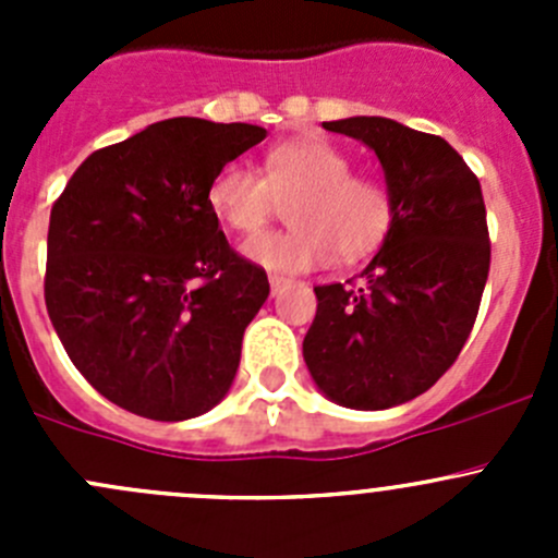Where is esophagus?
<instances>
[{"mask_svg": "<svg viewBox=\"0 0 558 558\" xmlns=\"http://www.w3.org/2000/svg\"><path fill=\"white\" fill-rule=\"evenodd\" d=\"M286 283H289V280H286V278H283V275H275V272H272V275H269V289H272V294H278V291H280V289H283V286H286Z\"/></svg>", "mask_w": 558, "mask_h": 558, "instance_id": "34e87169", "label": "esophagus"}]
</instances>
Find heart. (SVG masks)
Segmentation results:
<instances>
[{"mask_svg": "<svg viewBox=\"0 0 558 558\" xmlns=\"http://www.w3.org/2000/svg\"><path fill=\"white\" fill-rule=\"evenodd\" d=\"M351 156L324 137H296L269 148L264 174L227 161L207 183L213 216L238 234H253L290 199L283 232L247 240L245 256L278 272H307L337 256H369L393 227V194L380 178L351 172Z\"/></svg>", "mask_w": 558, "mask_h": 558, "instance_id": "1", "label": "heart"}]
</instances>
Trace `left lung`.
I'll return each instance as SVG.
<instances>
[{"label":"left lung","mask_w":558,"mask_h":558,"mask_svg":"<svg viewBox=\"0 0 558 558\" xmlns=\"http://www.w3.org/2000/svg\"><path fill=\"white\" fill-rule=\"evenodd\" d=\"M324 129L378 154L397 213L362 280L315 286L302 353L326 397L386 410L435 386L475 326L492 264L486 205L475 172L437 134L378 116Z\"/></svg>","instance_id":"obj_1"}]
</instances>
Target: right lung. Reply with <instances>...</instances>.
<instances>
[{
  "mask_svg": "<svg viewBox=\"0 0 558 558\" xmlns=\"http://www.w3.org/2000/svg\"><path fill=\"white\" fill-rule=\"evenodd\" d=\"M264 137L167 118L94 150L53 202L45 307L77 373L118 408L185 421L232 386L269 280L218 229L207 183Z\"/></svg>",
  "mask_w": 558,
  "mask_h": 558,
  "instance_id": "add662e5",
  "label": "right lung"
}]
</instances>
